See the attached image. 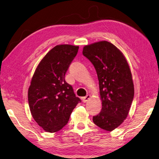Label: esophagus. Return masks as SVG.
I'll return each instance as SVG.
<instances>
[{
  "label": "esophagus",
  "instance_id": "obj_1",
  "mask_svg": "<svg viewBox=\"0 0 159 159\" xmlns=\"http://www.w3.org/2000/svg\"><path fill=\"white\" fill-rule=\"evenodd\" d=\"M90 97H91V96H90V95H87V96H85V97H83V98H82V101H83L84 103H86L87 101L89 99V98H90Z\"/></svg>",
  "mask_w": 159,
  "mask_h": 159
}]
</instances>
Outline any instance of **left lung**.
Wrapping results in <instances>:
<instances>
[{"mask_svg":"<svg viewBox=\"0 0 159 159\" xmlns=\"http://www.w3.org/2000/svg\"><path fill=\"white\" fill-rule=\"evenodd\" d=\"M83 54L94 66L99 80L102 109L94 124L112 131L127 117L134 95L132 73L121 52L107 41L83 48Z\"/></svg>","mask_w":159,"mask_h":159,"instance_id":"1","label":"left lung"}]
</instances>
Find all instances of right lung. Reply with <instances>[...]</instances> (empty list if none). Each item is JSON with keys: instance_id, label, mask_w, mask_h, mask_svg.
<instances>
[{"instance_id": "obj_1", "label": "right lung", "mask_w": 159, "mask_h": 159, "mask_svg": "<svg viewBox=\"0 0 159 159\" xmlns=\"http://www.w3.org/2000/svg\"><path fill=\"white\" fill-rule=\"evenodd\" d=\"M79 46L64 44L53 48L41 60L28 90L30 111L35 121L48 132L66 125L80 99L65 75L75 58Z\"/></svg>"}]
</instances>
